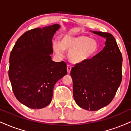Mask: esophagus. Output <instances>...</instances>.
Listing matches in <instances>:
<instances>
[{
    "instance_id": "34e87169",
    "label": "esophagus",
    "mask_w": 131,
    "mask_h": 131,
    "mask_svg": "<svg viewBox=\"0 0 131 131\" xmlns=\"http://www.w3.org/2000/svg\"><path fill=\"white\" fill-rule=\"evenodd\" d=\"M71 67L70 65V64H68L67 65V72L68 73L70 74L71 72Z\"/></svg>"
}]
</instances>
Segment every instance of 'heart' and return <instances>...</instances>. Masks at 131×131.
Instances as JSON below:
<instances>
[{"instance_id": "heart-1", "label": "heart", "mask_w": 131, "mask_h": 131, "mask_svg": "<svg viewBox=\"0 0 131 131\" xmlns=\"http://www.w3.org/2000/svg\"><path fill=\"white\" fill-rule=\"evenodd\" d=\"M52 47L53 51L59 56L63 55L64 50L68 52V59L74 64L87 62L97 54L99 50V44L96 40L83 35H66L61 38L60 42H53Z\"/></svg>"}]
</instances>
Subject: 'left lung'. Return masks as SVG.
<instances>
[{
	"instance_id": "obj_1",
	"label": "left lung",
	"mask_w": 131,
	"mask_h": 131,
	"mask_svg": "<svg viewBox=\"0 0 131 131\" xmlns=\"http://www.w3.org/2000/svg\"><path fill=\"white\" fill-rule=\"evenodd\" d=\"M106 39L105 46L93 59L76 64L71 71L73 96L80 107L95 111L107 105L122 80V55L113 35L91 31Z\"/></svg>"
}]
</instances>
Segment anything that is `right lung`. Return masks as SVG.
Wrapping results in <instances>:
<instances>
[{
  "label": "right lung",
  "instance_id": "add662e5",
  "mask_svg": "<svg viewBox=\"0 0 131 131\" xmlns=\"http://www.w3.org/2000/svg\"><path fill=\"white\" fill-rule=\"evenodd\" d=\"M59 24L36 28L17 40L10 56L8 75L19 101L30 108L50 103L56 83L67 74L64 61L52 60V38Z\"/></svg>",
  "mask_w": 131,
  "mask_h": 131
}]
</instances>
